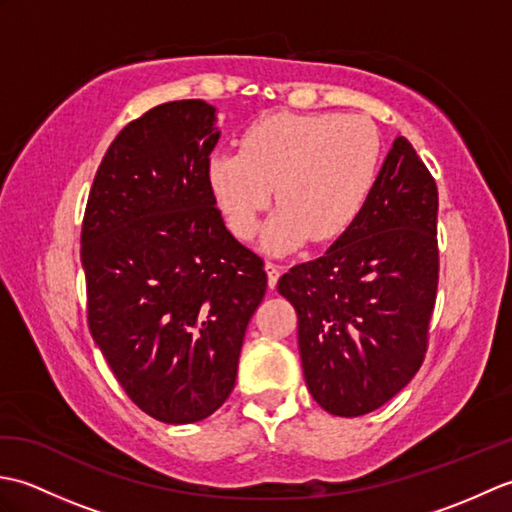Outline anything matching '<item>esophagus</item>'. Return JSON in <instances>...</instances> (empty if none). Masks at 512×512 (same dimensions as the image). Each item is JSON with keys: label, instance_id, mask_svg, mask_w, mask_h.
I'll list each match as a JSON object with an SVG mask.
<instances>
[{"label": "esophagus", "instance_id": "1", "mask_svg": "<svg viewBox=\"0 0 512 512\" xmlns=\"http://www.w3.org/2000/svg\"><path fill=\"white\" fill-rule=\"evenodd\" d=\"M266 275H268V286L275 288L277 281H279V275H281V266H277V264H273V262H268V264H266Z\"/></svg>", "mask_w": 512, "mask_h": 512}]
</instances>
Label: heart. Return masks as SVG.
Instances as JSON below:
<instances>
[{"instance_id":"b5f03b06","label":"heart","mask_w":512,"mask_h":512,"mask_svg":"<svg viewBox=\"0 0 512 512\" xmlns=\"http://www.w3.org/2000/svg\"><path fill=\"white\" fill-rule=\"evenodd\" d=\"M383 140L367 116L339 112H279L250 123L239 151L206 160V187L235 237L250 239L270 200L279 211L264 226L262 246L288 253L350 231L372 195Z\"/></svg>"}]
</instances>
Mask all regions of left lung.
Wrapping results in <instances>:
<instances>
[{
    "instance_id": "left-lung-1",
    "label": "left lung",
    "mask_w": 512,
    "mask_h": 512,
    "mask_svg": "<svg viewBox=\"0 0 512 512\" xmlns=\"http://www.w3.org/2000/svg\"><path fill=\"white\" fill-rule=\"evenodd\" d=\"M438 187L398 136L363 213L277 290L297 310L303 378L319 405L356 418L416 376L438 290Z\"/></svg>"
}]
</instances>
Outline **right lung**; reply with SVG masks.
<instances>
[{"mask_svg": "<svg viewBox=\"0 0 512 512\" xmlns=\"http://www.w3.org/2000/svg\"><path fill=\"white\" fill-rule=\"evenodd\" d=\"M215 107L162 103L107 149L81 231L94 343L151 418L189 424L231 396L262 257L228 233L206 187Z\"/></svg>", "mask_w": 512, "mask_h": 512, "instance_id": "add662e5", "label": "right lung"}]
</instances>
